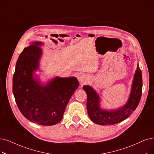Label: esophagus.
<instances>
[{
	"label": "esophagus",
	"instance_id": "1",
	"mask_svg": "<svg viewBox=\"0 0 154 154\" xmlns=\"http://www.w3.org/2000/svg\"><path fill=\"white\" fill-rule=\"evenodd\" d=\"M78 79L79 83H80L82 85L84 84L86 82V81H87V77H86V76H85L84 75H79Z\"/></svg>",
	"mask_w": 154,
	"mask_h": 154
}]
</instances>
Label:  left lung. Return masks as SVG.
Here are the masks:
<instances>
[{
  "label": "left lung",
  "instance_id": "1",
  "mask_svg": "<svg viewBox=\"0 0 154 154\" xmlns=\"http://www.w3.org/2000/svg\"><path fill=\"white\" fill-rule=\"evenodd\" d=\"M87 94V107L90 119L99 125H112L125 120L137 107L142 91V75L138 64L134 75L128 100L125 105L116 109L107 110L100 107V98L97 91L89 85H84Z\"/></svg>",
  "mask_w": 154,
  "mask_h": 154
}]
</instances>
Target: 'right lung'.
I'll return each instance as SVG.
<instances>
[{"label":"right lung","mask_w":154,"mask_h":154,"mask_svg":"<svg viewBox=\"0 0 154 154\" xmlns=\"http://www.w3.org/2000/svg\"><path fill=\"white\" fill-rule=\"evenodd\" d=\"M42 42L24 48L16 62L13 91L17 106L25 118L40 125L52 126L63 119L66 107L77 90L76 77L56 76L42 83L35 72L42 56Z\"/></svg>","instance_id":"right-lung-1"}]
</instances>
